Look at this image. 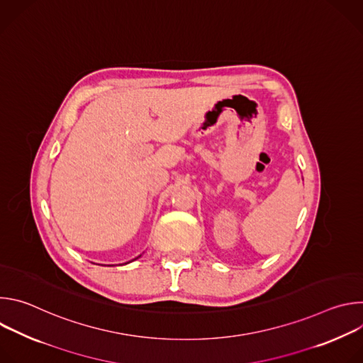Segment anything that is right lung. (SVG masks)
Instances as JSON below:
<instances>
[{
	"label": "right lung",
	"instance_id": "obj_1",
	"mask_svg": "<svg viewBox=\"0 0 363 363\" xmlns=\"http://www.w3.org/2000/svg\"><path fill=\"white\" fill-rule=\"evenodd\" d=\"M139 257H140V255H139ZM136 258H138V257H136ZM136 258H135V260H136ZM132 262H133V260H132ZM128 263H130V262H128ZM128 263H125V264H128ZM121 266H122V264H121Z\"/></svg>",
	"mask_w": 363,
	"mask_h": 363
}]
</instances>
